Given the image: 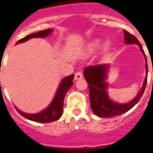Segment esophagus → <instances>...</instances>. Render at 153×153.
<instances>
[{"mask_svg":"<svg viewBox=\"0 0 153 153\" xmlns=\"http://www.w3.org/2000/svg\"><path fill=\"white\" fill-rule=\"evenodd\" d=\"M83 78V74L81 72H76L75 74V76H74V79H76V80H78V79H81Z\"/></svg>","mask_w":153,"mask_h":153,"instance_id":"obj_1","label":"esophagus"}]
</instances>
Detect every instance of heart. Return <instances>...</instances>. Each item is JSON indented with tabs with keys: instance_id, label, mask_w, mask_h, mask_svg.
Returning <instances> with one entry per match:
<instances>
[{
	"instance_id": "1",
	"label": "heart",
	"mask_w": 153,
	"mask_h": 153,
	"mask_svg": "<svg viewBox=\"0 0 153 153\" xmlns=\"http://www.w3.org/2000/svg\"><path fill=\"white\" fill-rule=\"evenodd\" d=\"M100 47V41L99 40H93L86 47V52L87 53H92L95 52Z\"/></svg>"
}]
</instances>
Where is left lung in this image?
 <instances>
[{"label":"left lung","mask_w":153,"mask_h":153,"mask_svg":"<svg viewBox=\"0 0 153 153\" xmlns=\"http://www.w3.org/2000/svg\"><path fill=\"white\" fill-rule=\"evenodd\" d=\"M125 36L126 44H134L140 46V51L145 56L146 69V76L143 83V87L138 95L128 103L120 104L115 102L109 100L106 92L108 84L106 83V73L109 66L106 64H98L95 66L86 67L83 70V75L88 83L90 90V99L91 109L97 116L100 117H113L121 115L126 112L129 111L140 101V98L143 95L147 83V73H148V64L146 57L145 52L142 48L140 41L136 36L129 33L128 31L123 30Z\"/></svg>","instance_id":"8db88e82"}]
</instances>
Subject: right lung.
<instances>
[{
    "instance_id": "1",
    "label": "right lung",
    "mask_w": 153,
    "mask_h": 153,
    "mask_svg": "<svg viewBox=\"0 0 153 153\" xmlns=\"http://www.w3.org/2000/svg\"><path fill=\"white\" fill-rule=\"evenodd\" d=\"M51 32H52V29H47L45 30L39 31L37 33H31V34L27 35V36H26L24 38L19 40L17 42V44L23 43V42L28 40L29 39L35 38V37H46ZM74 77V75L72 74V75L68 76L63 78L62 79L61 83H60V86H59V88H58L57 91H56L54 98H53V101L51 102V103L44 109V111L40 112L39 113L30 114V113H25L24 112H21V110H19V109L16 108L17 111L21 116H23L24 118L32 120V121H34V122L47 123H51L59 120L62 116V113H63L64 97L66 94H67V91L69 90V89L74 84V82H73Z\"/></svg>"
}]
</instances>
